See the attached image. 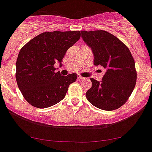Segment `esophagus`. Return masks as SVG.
<instances>
[{
  "label": "esophagus",
  "mask_w": 152,
  "mask_h": 152,
  "mask_svg": "<svg viewBox=\"0 0 152 152\" xmlns=\"http://www.w3.org/2000/svg\"><path fill=\"white\" fill-rule=\"evenodd\" d=\"M78 79H84V78L81 76H78Z\"/></svg>",
  "instance_id": "esophagus-1"
}]
</instances>
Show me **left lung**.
<instances>
[{"label": "left lung", "instance_id": "8db88e82", "mask_svg": "<svg viewBox=\"0 0 152 152\" xmlns=\"http://www.w3.org/2000/svg\"><path fill=\"white\" fill-rule=\"evenodd\" d=\"M82 38L94 54V64L105 72L101 81L91 78L86 92L88 101L98 108L113 110L124 104L137 81L135 63L129 48L116 36L104 30L81 31Z\"/></svg>", "mask_w": 152, "mask_h": 152}]
</instances>
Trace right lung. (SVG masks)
<instances>
[{"label": "right lung", "instance_id": "add662e5", "mask_svg": "<svg viewBox=\"0 0 152 152\" xmlns=\"http://www.w3.org/2000/svg\"><path fill=\"white\" fill-rule=\"evenodd\" d=\"M79 31L46 32L37 35L20 49L16 61V82L25 99L34 107L46 108L64 98L76 73L61 76L55 63L61 67L67 50L80 39Z\"/></svg>", "mask_w": 152, "mask_h": 152}]
</instances>
